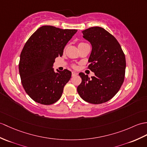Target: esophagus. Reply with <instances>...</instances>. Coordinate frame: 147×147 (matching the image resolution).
I'll use <instances>...</instances> for the list:
<instances>
[{"instance_id": "esophagus-1", "label": "esophagus", "mask_w": 147, "mask_h": 147, "mask_svg": "<svg viewBox=\"0 0 147 147\" xmlns=\"http://www.w3.org/2000/svg\"><path fill=\"white\" fill-rule=\"evenodd\" d=\"M78 73L76 72H75V71H73L72 72V76H77Z\"/></svg>"}]
</instances>
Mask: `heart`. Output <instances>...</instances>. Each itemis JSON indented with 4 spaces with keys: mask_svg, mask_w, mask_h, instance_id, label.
<instances>
[{
    "mask_svg": "<svg viewBox=\"0 0 147 147\" xmlns=\"http://www.w3.org/2000/svg\"><path fill=\"white\" fill-rule=\"evenodd\" d=\"M86 44V43H85V42H80V43L79 44V45H80V44ZM73 67H75L76 66H75V65H73Z\"/></svg>",
    "mask_w": 147,
    "mask_h": 147,
    "instance_id": "1",
    "label": "heart"
}]
</instances>
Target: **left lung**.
<instances>
[{
	"label": "left lung",
	"mask_w": 147,
	"mask_h": 147,
	"mask_svg": "<svg viewBox=\"0 0 147 147\" xmlns=\"http://www.w3.org/2000/svg\"><path fill=\"white\" fill-rule=\"evenodd\" d=\"M83 37L91 44L88 69L94 73L91 78L80 73L82 81L77 91L81 98L92 104L105 103L120 90L125 75V54L118 40L107 30L93 27L83 31Z\"/></svg>",
	"instance_id": "8db88e82"
}]
</instances>
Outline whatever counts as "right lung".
Returning <instances> with one entry per match:
<instances>
[{
    "label": "right lung",
    "mask_w": 147,
    "mask_h": 147,
    "mask_svg": "<svg viewBox=\"0 0 147 147\" xmlns=\"http://www.w3.org/2000/svg\"><path fill=\"white\" fill-rule=\"evenodd\" d=\"M78 30L51 26L39 27L27 40L20 53L19 71L26 93L37 103L49 105L62 96L71 72L53 68L55 59Z\"/></svg>",
    "instance_id": "right-lung-1"
}]
</instances>
